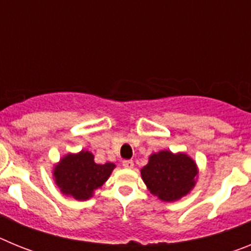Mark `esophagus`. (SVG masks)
Masks as SVG:
<instances>
[{"instance_id":"obj_1","label":"esophagus","mask_w":251,"mask_h":251,"mask_svg":"<svg viewBox=\"0 0 251 251\" xmlns=\"http://www.w3.org/2000/svg\"><path fill=\"white\" fill-rule=\"evenodd\" d=\"M123 167L124 168H133L134 167V162H133L132 159H126V161H123Z\"/></svg>"}]
</instances>
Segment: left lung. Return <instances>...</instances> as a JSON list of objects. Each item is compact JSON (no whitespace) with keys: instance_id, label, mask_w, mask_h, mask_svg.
<instances>
[{"instance_id":"obj_1","label":"left lung","mask_w":251,"mask_h":251,"mask_svg":"<svg viewBox=\"0 0 251 251\" xmlns=\"http://www.w3.org/2000/svg\"><path fill=\"white\" fill-rule=\"evenodd\" d=\"M197 166L186 153L161 151L150 156L141 170L142 178L150 192L159 200L171 202L186 196L196 185Z\"/></svg>"}]
</instances>
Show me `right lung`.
<instances>
[{"label": "right lung", "mask_w": 251, "mask_h": 251, "mask_svg": "<svg viewBox=\"0 0 251 251\" xmlns=\"http://www.w3.org/2000/svg\"><path fill=\"white\" fill-rule=\"evenodd\" d=\"M114 168L115 165L110 162L95 163L94 154L89 151L69 153L54 167L55 183L61 194L79 201L88 200L109 178Z\"/></svg>", "instance_id": "add662e5"}]
</instances>
